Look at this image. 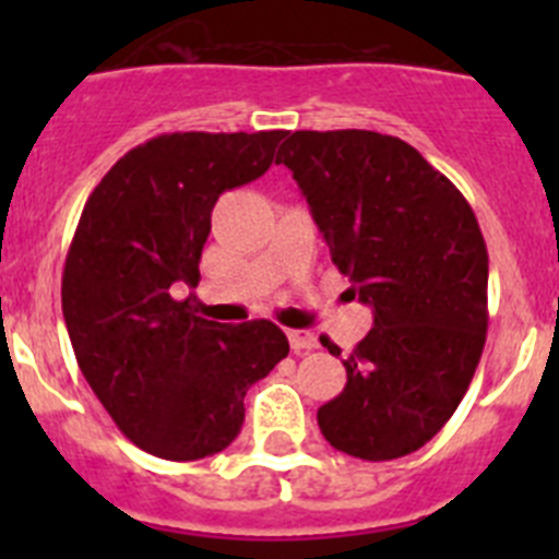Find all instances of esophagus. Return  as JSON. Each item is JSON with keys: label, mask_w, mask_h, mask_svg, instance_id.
Instances as JSON below:
<instances>
[{"label": "esophagus", "mask_w": 559, "mask_h": 559, "mask_svg": "<svg viewBox=\"0 0 559 559\" xmlns=\"http://www.w3.org/2000/svg\"><path fill=\"white\" fill-rule=\"evenodd\" d=\"M288 341L294 353H310V349H316V344H319L310 330H288Z\"/></svg>", "instance_id": "obj_1"}]
</instances>
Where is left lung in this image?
<instances>
[{"label":"left lung","mask_w":559,"mask_h":559,"mask_svg":"<svg viewBox=\"0 0 559 559\" xmlns=\"http://www.w3.org/2000/svg\"><path fill=\"white\" fill-rule=\"evenodd\" d=\"M276 162L294 173L353 299L374 316L319 428L367 462L414 453L456 412L487 338L490 269L476 215L417 147L386 133L294 131Z\"/></svg>","instance_id":"8db88e82"}]
</instances>
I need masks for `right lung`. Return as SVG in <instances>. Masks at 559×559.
<instances>
[{"label": "right lung", "instance_id": "obj_1", "mask_svg": "<svg viewBox=\"0 0 559 559\" xmlns=\"http://www.w3.org/2000/svg\"><path fill=\"white\" fill-rule=\"evenodd\" d=\"M285 131L162 133L92 190L63 265L61 305L78 367L133 445L170 462L224 451L251 383L288 355L269 319L195 316L215 201L260 179Z\"/></svg>", "mask_w": 559, "mask_h": 559}]
</instances>
